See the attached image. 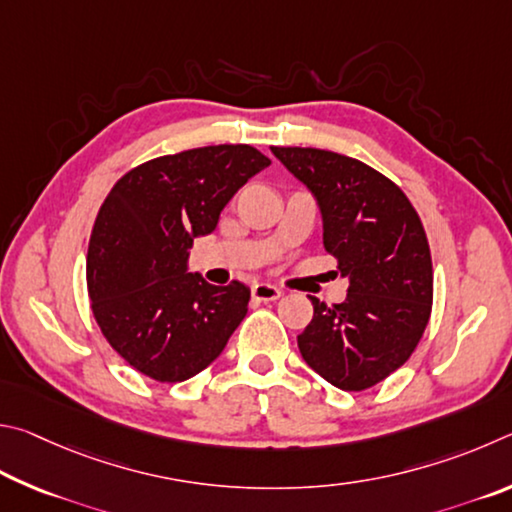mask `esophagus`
Masks as SVG:
<instances>
[{
	"instance_id": "esophagus-1",
	"label": "esophagus",
	"mask_w": 512,
	"mask_h": 512,
	"mask_svg": "<svg viewBox=\"0 0 512 512\" xmlns=\"http://www.w3.org/2000/svg\"><path fill=\"white\" fill-rule=\"evenodd\" d=\"M251 297L256 301H276L281 297V290L270 283H256L254 288H251Z\"/></svg>"
}]
</instances>
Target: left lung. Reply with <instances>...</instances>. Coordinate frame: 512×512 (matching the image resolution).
<instances>
[{"mask_svg": "<svg viewBox=\"0 0 512 512\" xmlns=\"http://www.w3.org/2000/svg\"><path fill=\"white\" fill-rule=\"evenodd\" d=\"M272 152L315 193L326 251L351 279L344 303L310 297L315 312L299 351L337 389H371L409 360L432 315L423 222L405 191L360 159L297 146Z\"/></svg>", "mask_w": 512, "mask_h": 512, "instance_id": "left-lung-1", "label": "left lung"}]
</instances>
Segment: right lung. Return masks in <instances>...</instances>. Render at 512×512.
I'll list each match as a JSON object with an SVG mask.
<instances>
[{"label":"right lung","instance_id":"1","mask_svg":"<svg viewBox=\"0 0 512 512\" xmlns=\"http://www.w3.org/2000/svg\"><path fill=\"white\" fill-rule=\"evenodd\" d=\"M270 164L247 143L204 146L143 161L107 193L87 249L89 306L107 344L146 378H193L245 319L247 285L206 283L186 274V258Z\"/></svg>","mask_w":512,"mask_h":512}]
</instances>
